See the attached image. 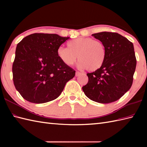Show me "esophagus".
Wrapping results in <instances>:
<instances>
[{
	"label": "esophagus",
	"mask_w": 147,
	"mask_h": 147,
	"mask_svg": "<svg viewBox=\"0 0 147 147\" xmlns=\"http://www.w3.org/2000/svg\"><path fill=\"white\" fill-rule=\"evenodd\" d=\"M82 74L80 73V72H78V71H76V74H75V75H76V76H80V74Z\"/></svg>",
	"instance_id": "obj_1"
}]
</instances>
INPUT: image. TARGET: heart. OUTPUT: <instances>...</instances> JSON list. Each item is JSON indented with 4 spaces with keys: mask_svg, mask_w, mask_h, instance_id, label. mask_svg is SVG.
Returning <instances> with one entry per match:
<instances>
[{
    "mask_svg": "<svg viewBox=\"0 0 147 147\" xmlns=\"http://www.w3.org/2000/svg\"><path fill=\"white\" fill-rule=\"evenodd\" d=\"M68 47L61 46L57 50L59 59L65 65H73L78 58L80 68H87L91 71L102 67L106 57L103 43L88 37H80L68 42Z\"/></svg>",
    "mask_w": 147,
    "mask_h": 147,
    "instance_id": "1",
    "label": "heart"
}]
</instances>
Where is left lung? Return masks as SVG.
Listing matches in <instances>:
<instances>
[{
  "label": "left lung",
  "instance_id": "obj_1",
  "mask_svg": "<svg viewBox=\"0 0 147 147\" xmlns=\"http://www.w3.org/2000/svg\"><path fill=\"white\" fill-rule=\"evenodd\" d=\"M92 36L104 45L106 57L100 68L87 74L88 82L82 89L92 100L108 104L119 99L132 85L136 65L134 46L117 33L104 32Z\"/></svg>",
  "mask_w": 147,
  "mask_h": 147
}]
</instances>
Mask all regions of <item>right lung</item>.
I'll use <instances>...</instances> for the list:
<instances>
[{"label":"right lung","mask_w":147,"mask_h":147,"mask_svg":"<svg viewBox=\"0 0 147 147\" xmlns=\"http://www.w3.org/2000/svg\"><path fill=\"white\" fill-rule=\"evenodd\" d=\"M69 37L57 34L33 33L21 40L12 64L15 88L23 98L43 104L57 98L75 71L64 64L57 50Z\"/></svg>","instance_id":"add662e5"}]
</instances>
